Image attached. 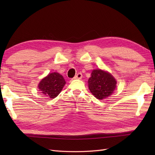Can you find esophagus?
Returning <instances> with one entry per match:
<instances>
[{"label":"esophagus","instance_id":"esophagus-1","mask_svg":"<svg viewBox=\"0 0 155 155\" xmlns=\"http://www.w3.org/2000/svg\"><path fill=\"white\" fill-rule=\"evenodd\" d=\"M82 77H83V74H82V73H81V72H79V73H78L74 77V79H81Z\"/></svg>","mask_w":155,"mask_h":155}]
</instances>
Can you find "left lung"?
I'll list each match as a JSON object with an SVG mask.
<instances>
[{
  "label": "left lung",
  "instance_id": "1",
  "mask_svg": "<svg viewBox=\"0 0 155 155\" xmlns=\"http://www.w3.org/2000/svg\"><path fill=\"white\" fill-rule=\"evenodd\" d=\"M116 84L113 76L100 69L93 71L91 77L88 81L90 91L100 100L110 96L116 88Z\"/></svg>",
  "mask_w": 155,
  "mask_h": 155
}]
</instances>
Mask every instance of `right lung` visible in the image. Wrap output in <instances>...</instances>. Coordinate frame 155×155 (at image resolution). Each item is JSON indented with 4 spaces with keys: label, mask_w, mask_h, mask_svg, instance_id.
<instances>
[{
    "label": "right lung",
    "mask_w": 155,
    "mask_h": 155,
    "mask_svg": "<svg viewBox=\"0 0 155 155\" xmlns=\"http://www.w3.org/2000/svg\"><path fill=\"white\" fill-rule=\"evenodd\" d=\"M66 82L63 77L57 72L49 74L38 84L42 93L51 98H54L61 93Z\"/></svg>",
    "instance_id": "obj_1"
}]
</instances>
